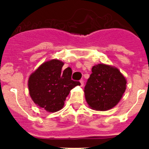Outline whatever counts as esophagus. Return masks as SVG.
I'll return each mask as SVG.
<instances>
[{
    "label": "esophagus",
    "mask_w": 149,
    "mask_h": 149,
    "mask_svg": "<svg viewBox=\"0 0 149 149\" xmlns=\"http://www.w3.org/2000/svg\"><path fill=\"white\" fill-rule=\"evenodd\" d=\"M80 83H81V86H84V81H83V80H81V81H80Z\"/></svg>",
    "instance_id": "obj_1"
}]
</instances>
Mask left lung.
<instances>
[{"label": "left lung", "mask_w": 149, "mask_h": 149, "mask_svg": "<svg viewBox=\"0 0 149 149\" xmlns=\"http://www.w3.org/2000/svg\"><path fill=\"white\" fill-rule=\"evenodd\" d=\"M127 80L116 67L104 63L92 68L84 88V95L91 109L106 111L118 104L125 92Z\"/></svg>", "instance_id": "1"}]
</instances>
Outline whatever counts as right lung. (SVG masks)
I'll list each match as a JSON object with an SVG mask.
<instances>
[{"label": "right lung", "mask_w": 149, "mask_h": 149, "mask_svg": "<svg viewBox=\"0 0 149 149\" xmlns=\"http://www.w3.org/2000/svg\"><path fill=\"white\" fill-rule=\"evenodd\" d=\"M63 65L64 63L57 59L48 60L29 77L30 98L47 112L54 113L61 110L70 91L81 85L80 82L71 78L72 71L70 67L63 71Z\"/></svg>", "instance_id": "1"}]
</instances>
